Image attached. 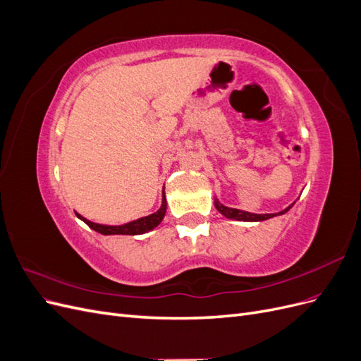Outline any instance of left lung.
Listing matches in <instances>:
<instances>
[{
    "label": "left lung",
    "instance_id": "1",
    "mask_svg": "<svg viewBox=\"0 0 361 361\" xmlns=\"http://www.w3.org/2000/svg\"><path fill=\"white\" fill-rule=\"evenodd\" d=\"M215 206H216V209L220 211L224 216L232 218V220H239V221H264V220H268V218L274 216V215L285 214L292 207V204H290L289 207H286V209L281 211L280 214H264V215H259V214H250V212H245V211H241V209H233V207L223 206L218 200L215 202Z\"/></svg>",
    "mask_w": 361,
    "mask_h": 361
}]
</instances>
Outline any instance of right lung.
Instances as JSON below:
<instances>
[{
    "label": "right lung",
    "instance_id": "add662e5",
    "mask_svg": "<svg viewBox=\"0 0 361 361\" xmlns=\"http://www.w3.org/2000/svg\"><path fill=\"white\" fill-rule=\"evenodd\" d=\"M166 207H167V202H166V195L162 194V206L161 209L157 211L155 214L143 216V218H138L135 221H130L128 224L123 226H105V224H97V223H92L89 220H85L84 216H81L80 214H76V216L81 218V220L89 226L93 231L99 232L102 235H141V233H146L152 228H155L161 221L164 215H166Z\"/></svg>",
    "mask_w": 361,
    "mask_h": 361
}]
</instances>
